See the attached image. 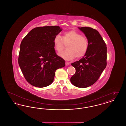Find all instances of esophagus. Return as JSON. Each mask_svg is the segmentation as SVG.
<instances>
[{"mask_svg": "<svg viewBox=\"0 0 126 126\" xmlns=\"http://www.w3.org/2000/svg\"><path fill=\"white\" fill-rule=\"evenodd\" d=\"M69 62H65V65H66V66H68V65H69Z\"/></svg>", "mask_w": 126, "mask_h": 126, "instance_id": "1", "label": "esophagus"}]
</instances>
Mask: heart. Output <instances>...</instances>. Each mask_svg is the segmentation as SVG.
<instances>
[{
  "label": "heart",
  "mask_w": 126,
  "mask_h": 126,
  "mask_svg": "<svg viewBox=\"0 0 126 126\" xmlns=\"http://www.w3.org/2000/svg\"><path fill=\"white\" fill-rule=\"evenodd\" d=\"M54 48L58 52H60L66 44L67 48L59 53V56L66 60H70L76 57L80 59L86 53L89 43L87 39L75 30L64 32L62 37L57 34L53 38Z\"/></svg>",
  "instance_id": "heart-1"
}]
</instances>
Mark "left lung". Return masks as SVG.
<instances>
[{
    "mask_svg": "<svg viewBox=\"0 0 126 126\" xmlns=\"http://www.w3.org/2000/svg\"><path fill=\"white\" fill-rule=\"evenodd\" d=\"M79 29L87 38L89 47L86 53L79 61L71 64L76 73L70 78L74 85L86 88L98 80L107 65V47L102 36L97 30L91 27Z\"/></svg>",
    "mask_w": 126,
    "mask_h": 126,
    "instance_id": "8db88e82",
    "label": "left lung"
}]
</instances>
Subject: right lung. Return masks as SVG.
<instances>
[{"label":"right lung","instance_id":"1","mask_svg":"<svg viewBox=\"0 0 126 126\" xmlns=\"http://www.w3.org/2000/svg\"><path fill=\"white\" fill-rule=\"evenodd\" d=\"M62 29L58 26L32 29L23 39L18 64L26 80L31 85L44 87L52 84L56 71L65 61L55 52L53 38Z\"/></svg>","mask_w":126,"mask_h":126}]
</instances>
